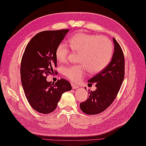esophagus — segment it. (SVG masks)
<instances>
[{"mask_svg": "<svg viewBox=\"0 0 146 146\" xmlns=\"http://www.w3.org/2000/svg\"><path fill=\"white\" fill-rule=\"evenodd\" d=\"M71 86H72L73 89H76L79 88V86L78 85H76L75 84H73V83H71Z\"/></svg>", "mask_w": 146, "mask_h": 146, "instance_id": "obj_1", "label": "esophagus"}]
</instances>
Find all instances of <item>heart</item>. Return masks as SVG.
Instances as JSON below:
<instances>
[{"label": "heart", "mask_w": 146, "mask_h": 146, "mask_svg": "<svg viewBox=\"0 0 146 146\" xmlns=\"http://www.w3.org/2000/svg\"><path fill=\"white\" fill-rule=\"evenodd\" d=\"M69 45L73 51L80 52L78 62L82 64L64 67L63 73L71 82H78L85 75V67L90 73H97L106 67L113 55L112 43L106 37L79 33L71 37ZM69 48L61 42L56 49L59 62L66 61Z\"/></svg>", "instance_id": "1"}]
</instances>
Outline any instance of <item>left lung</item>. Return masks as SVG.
Here are the masks:
<instances>
[{
  "label": "left lung",
  "mask_w": 146,
  "mask_h": 146,
  "mask_svg": "<svg viewBox=\"0 0 146 146\" xmlns=\"http://www.w3.org/2000/svg\"><path fill=\"white\" fill-rule=\"evenodd\" d=\"M114 52L107 66L90 79L97 89L90 92L87 100L80 104L82 111L86 114H98L110 106L116 98L124 78V56L122 48L113 38ZM88 83V84H89Z\"/></svg>",
  "instance_id": "8db88e82"
}]
</instances>
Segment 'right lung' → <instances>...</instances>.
<instances>
[{
  "instance_id": "add662e5",
  "label": "right lung",
  "mask_w": 146,
  "mask_h": 146,
  "mask_svg": "<svg viewBox=\"0 0 146 146\" xmlns=\"http://www.w3.org/2000/svg\"><path fill=\"white\" fill-rule=\"evenodd\" d=\"M68 29L45 31L35 35L27 44L21 64V82L27 101L34 110L49 113L57 107L62 94L71 90L64 79L54 84L46 80L56 66L55 52ZM56 72H55V73Z\"/></svg>"
}]
</instances>
